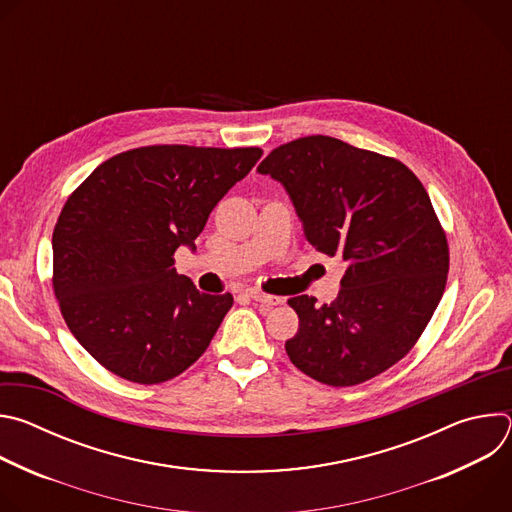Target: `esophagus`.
I'll list each match as a JSON object with an SVG mask.
<instances>
[{
	"label": "esophagus",
	"instance_id": "1",
	"mask_svg": "<svg viewBox=\"0 0 512 512\" xmlns=\"http://www.w3.org/2000/svg\"><path fill=\"white\" fill-rule=\"evenodd\" d=\"M247 296H249L251 300L259 302V304H265V306H277V304L283 302L281 298L269 296V294H265V291H261V289H247Z\"/></svg>",
	"mask_w": 512,
	"mask_h": 512
}]
</instances>
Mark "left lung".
I'll return each mask as SVG.
<instances>
[{
    "label": "left lung",
    "mask_w": 512,
    "mask_h": 512,
    "mask_svg": "<svg viewBox=\"0 0 512 512\" xmlns=\"http://www.w3.org/2000/svg\"><path fill=\"white\" fill-rule=\"evenodd\" d=\"M257 172L285 186L308 243L346 263L332 304L287 300L300 318L289 360L330 387L385 373L415 346L448 281L450 247L427 190L403 162L328 135L279 145Z\"/></svg>",
    "instance_id": "left-lung-1"
}]
</instances>
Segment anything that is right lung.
I'll use <instances>...</instances> for the list:
<instances>
[{"mask_svg": "<svg viewBox=\"0 0 512 512\" xmlns=\"http://www.w3.org/2000/svg\"><path fill=\"white\" fill-rule=\"evenodd\" d=\"M261 148L143 145L121 152L64 202L52 233V287L81 346L113 375L156 385L184 373L233 306L174 267Z\"/></svg>", "mask_w": 512, "mask_h": 512, "instance_id": "1", "label": "right lung"}]
</instances>
